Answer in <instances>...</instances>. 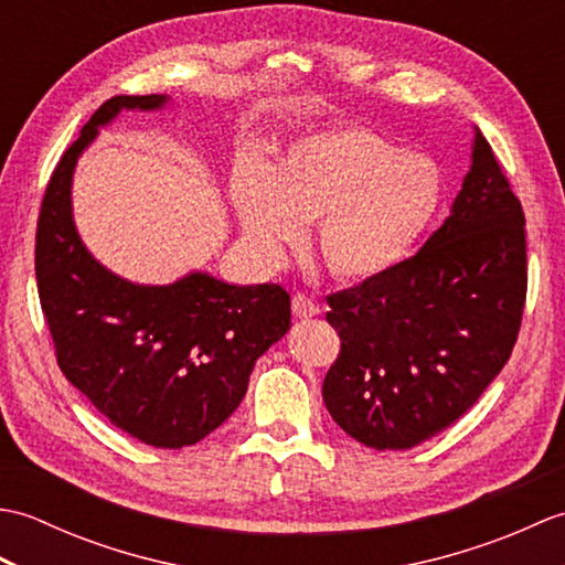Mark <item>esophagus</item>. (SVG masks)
<instances>
[{
  "label": "esophagus",
  "mask_w": 565,
  "mask_h": 565,
  "mask_svg": "<svg viewBox=\"0 0 565 565\" xmlns=\"http://www.w3.org/2000/svg\"><path fill=\"white\" fill-rule=\"evenodd\" d=\"M291 306H294L296 318H313L320 313V306L316 303V298L308 294H294Z\"/></svg>",
  "instance_id": "obj_1"
}]
</instances>
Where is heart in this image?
Wrapping results in <instances>:
<instances>
[{
  "instance_id": "obj_1",
  "label": "heart",
  "mask_w": 565,
  "mask_h": 565,
  "mask_svg": "<svg viewBox=\"0 0 565 565\" xmlns=\"http://www.w3.org/2000/svg\"><path fill=\"white\" fill-rule=\"evenodd\" d=\"M233 203L247 245L264 262L318 221L316 247L330 274L369 279L398 264L439 203L429 160L403 152L369 128H328L291 142L274 170L245 162Z\"/></svg>"
}]
</instances>
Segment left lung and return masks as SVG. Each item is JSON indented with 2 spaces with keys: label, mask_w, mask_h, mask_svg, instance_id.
I'll use <instances>...</instances> for the list:
<instances>
[{
  "label": "left lung",
  "mask_w": 565,
  "mask_h": 565,
  "mask_svg": "<svg viewBox=\"0 0 565 565\" xmlns=\"http://www.w3.org/2000/svg\"><path fill=\"white\" fill-rule=\"evenodd\" d=\"M526 303L520 199L478 134L451 215L413 257L328 296L340 354L322 381L334 423L371 449H411L481 398Z\"/></svg>",
  "instance_id": "1"
}]
</instances>
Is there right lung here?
Wrapping results in <instances>:
<instances>
[{"label": "right lung", "instance_id": "1", "mask_svg": "<svg viewBox=\"0 0 565 565\" xmlns=\"http://www.w3.org/2000/svg\"><path fill=\"white\" fill-rule=\"evenodd\" d=\"M162 104V94L111 97L63 152L35 225V281L57 366L72 386L130 437L182 449L233 415L252 366L291 326V296L279 284L233 286L209 274L136 286L84 249L70 209L79 152L121 109Z\"/></svg>", "mask_w": 565, "mask_h": 565}]
</instances>
